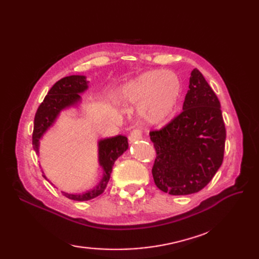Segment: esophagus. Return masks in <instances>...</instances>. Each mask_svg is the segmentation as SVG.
I'll return each mask as SVG.
<instances>
[{"label":"esophagus","mask_w":259,"mask_h":259,"mask_svg":"<svg viewBox=\"0 0 259 259\" xmlns=\"http://www.w3.org/2000/svg\"><path fill=\"white\" fill-rule=\"evenodd\" d=\"M142 138H143V132H142V130H140V128L133 130L131 132L130 136H128V139H130L131 143H134V142H136V140H139V139H142Z\"/></svg>","instance_id":"1"}]
</instances>
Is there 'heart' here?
Listing matches in <instances>:
<instances>
[{
    "instance_id": "1",
    "label": "heart",
    "mask_w": 259,
    "mask_h": 259,
    "mask_svg": "<svg viewBox=\"0 0 259 259\" xmlns=\"http://www.w3.org/2000/svg\"><path fill=\"white\" fill-rule=\"evenodd\" d=\"M182 94L183 85L175 73L152 70L123 84L117 98L124 106L139 107L146 123L158 125L175 113Z\"/></svg>"
}]
</instances>
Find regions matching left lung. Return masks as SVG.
Wrapping results in <instances>:
<instances>
[{"label": "left lung", "mask_w": 259, "mask_h": 259, "mask_svg": "<svg viewBox=\"0 0 259 259\" xmlns=\"http://www.w3.org/2000/svg\"><path fill=\"white\" fill-rule=\"evenodd\" d=\"M150 139L156 152L152 175L163 192H199L221 167L226 142L221 103L198 69L191 72L183 112L151 131Z\"/></svg>", "instance_id": "left-lung-1"}]
</instances>
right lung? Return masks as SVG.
<instances>
[{
  "label": "right lung",
  "mask_w": 259,
  "mask_h": 259,
  "mask_svg": "<svg viewBox=\"0 0 259 259\" xmlns=\"http://www.w3.org/2000/svg\"><path fill=\"white\" fill-rule=\"evenodd\" d=\"M89 89V82L84 75H70L62 77L55 83L53 88L45 96L43 103L38 106L34 116V127L32 134V145L36 153H38L40 139L53 124L56 121L60 112L65 109L76 106L81 100L80 94ZM127 138L122 135L115 137L100 139L98 142V161L103 168V178L99 184L93 189L83 193H67L62 191V194L70 200L74 201H89L98 197L106 189L110 179L113 164L127 150ZM46 178L45 175H43Z\"/></svg>",
  "instance_id": "right-lung-1"
}]
</instances>
